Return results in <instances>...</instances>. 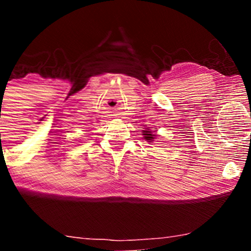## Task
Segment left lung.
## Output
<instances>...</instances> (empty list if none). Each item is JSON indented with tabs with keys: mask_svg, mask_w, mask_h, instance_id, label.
<instances>
[{
	"mask_svg": "<svg viewBox=\"0 0 251 251\" xmlns=\"http://www.w3.org/2000/svg\"><path fill=\"white\" fill-rule=\"evenodd\" d=\"M143 134H144V139H146L148 142H152V140L154 139V134H152V131H150V129H145Z\"/></svg>",
	"mask_w": 251,
	"mask_h": 251,
	"instance_id": "8db88e82",
	"label": "left lung"
}]
</instances>
